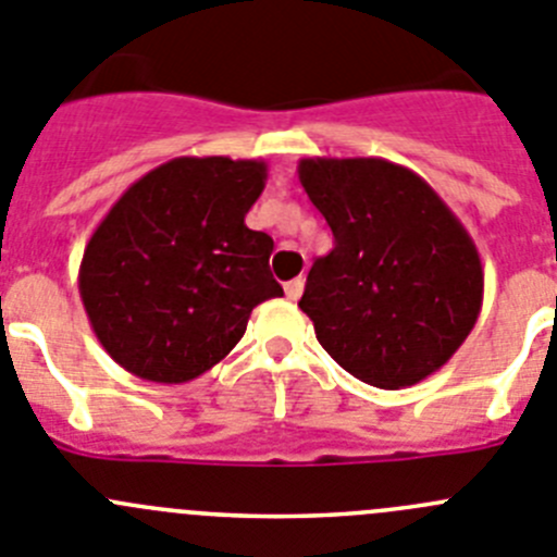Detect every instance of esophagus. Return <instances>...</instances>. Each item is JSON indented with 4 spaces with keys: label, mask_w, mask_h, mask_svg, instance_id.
I'll use <instances>...</instances> for the list:
<instances>
[{
    "label": "esophagus",
    "mask_w": 557,
    "mask_h": 557,
    "mask_svg": "<svg viewBox=\"0 0 557 557\" xmlns=\"http://www.w3.org/2000/svg\"><path fill=\"white\" fill-rule=\"evenodd\" d=\"M284 293H287L289 300H298L304 295V278H293V282L284 284Z\"/></svg>",
    "instance_id": "esophagus-1"
}]
</instances>
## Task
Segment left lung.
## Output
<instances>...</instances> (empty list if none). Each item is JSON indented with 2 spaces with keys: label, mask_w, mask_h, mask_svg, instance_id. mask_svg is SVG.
<instances>
[{
  "label": "left lung",
  "mask_w": 557,
  "mask_h": 557,
  "mask_svg": "<svg viewBox=\"0 0 557 557\" xmlns=\"http://www.w3.org/2000/svg\"><path fill=\"white\" fill-rule=\"evenodd\" d=\"M298 178L334 232L298 300L318 342L364 384H420L478 323L475 243L411 168L381 157H306Z\"/></svg>",
  "instance_id": "8db88e82"
}]
</instances>
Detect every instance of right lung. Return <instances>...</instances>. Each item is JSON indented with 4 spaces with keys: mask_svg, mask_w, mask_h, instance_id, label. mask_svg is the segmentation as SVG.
Returning <instances> with one entry per match:
<instances>
[{
    "mask_svg": "<svg viewBox=\"0 0 557 557\" xmlns=\"http://www.w3.org/2000/svg\"><path fill=\"white\" fill-rule=\"evenodd\" d=\"M262 160L176 157L140 176L90 234L79 295L101 348L154 384H187L243 339L253 306L282 298L273 239L245 226Z\"/></svg>",
    "mask_w": 557,
    "mask_h": 557,
    "instance_id": "add662e5",
    "label": "right lung"
}]
</instances>
